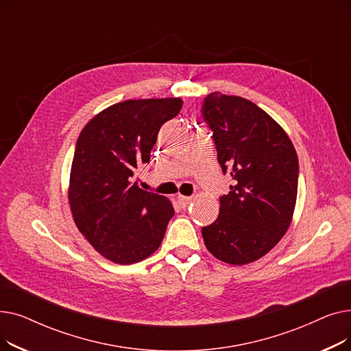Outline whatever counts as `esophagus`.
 <instances>
[{
  "label": "esophagus",
  "instance_id": "1",
  "mask_svg": "<svg viewBox=\"0 0 351 351\" xmlns=\"http://www.w3.org/2000/svg\"><path fill=\"white\" fill-rule=\"evenodd\" d=\"M178 202H179V205L182 206V208H186L191 202H192V196H183V195H179L178 196Z\"/></svg>",
  "mask_w": 351,
  "mask_h": 351
}]
</instances>
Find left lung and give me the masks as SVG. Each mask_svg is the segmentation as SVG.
<instances>
[{
    "instance_id": "obj_1",
    "label": "left lung",
    "mask_w": 351,
    "mask_h": 351,
    "mask_svg": "<svg viewBox=\"0 0 351 351\" xmlns=\"http://www.w3.org/2000/svg\"><path fill=\"white\" fill-rule=\"evenodd\" d=\"M202 117L212 131L230 192L220 212L202 228L208 250L229 265H246L271 250L290 226L296 206L299 160L282 126L256 104L209 94Z\"/></svg>"
}]
</instances>
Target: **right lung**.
<instances>
[{
  "label": "right lung",
  "instance_id": "right-lung-1",
  "mask_svg": "<svg viewBox=\"0 0 351 351\" xmlns=\"http://www.w3.org/2000/svg\"><path fill=\"white\" fill-rule=\"evenodd\" d=\"M180 98L129 99L104 109L78 136L68 199L80 232L106 259L132 265L162 243L175 215L165 196L143 191L135 171L149 162L160 126Z\"/></svg>",
  "mask_w": 351,
  "mask_h": 351
}]
</instances>
